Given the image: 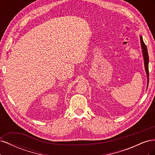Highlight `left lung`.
<instances>
[{
    "label": "left lung",
    "mask_w": 155,
    "mask_h": 155,
    "mask_svg": "<svg viewBox=\"0 0 155 155\" xmlns=\"http://www.w3.org/2000/svg\"><path fill=\"white\" fill-rule=\"evenodd\" d=\"M140 41H141V45H142V51H143V58H144V64H145V71H146L147 73V87H148V84H149V56H148V53H147V46L144 43V42L143 41V39L142 37H140Z\"/></svg>",
    "instance_id": "left-lung-1"
}]
</instances>
